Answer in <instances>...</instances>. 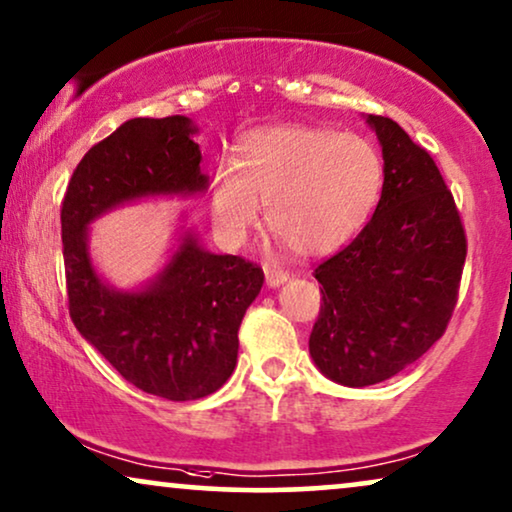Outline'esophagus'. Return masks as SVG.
I'll use <instances>...</instances> for the list:
<instances>
[{
	"label": "esophagus",
	"instance_id": "34e87169",
	"mask_svg": "<svg viewBox=\"0 0 512 512\" xmlns=\"http://www.w3.org/2000/svg\"><path fill=\"white\" fill-rule=\"evenodd\" d=\"M264 276H267V285H269V288H278V285L285 283V281H288V278H290L288 271L271 267V264H264Z\"/></svg>",
	"mask_w": 512,
	"mask_h": 512
}]
</instances>
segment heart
<instances>
[{
  "label": "heart",
  "instance_id": "1",
  "mask_svg": "<svg viewBox=\"0 0 512 512\" xmlns=\"http://www.w3.org/2000/svg\"><path fill=\"white\" fill-rule=\"evenodd\" d=\"M384 161L370 140L313 126H269L245 135L231 166L213 177L210 213L222 238L241 243L260 220L299 257L349 241L370 217Z\"/></svg>",
  "mask_w": 512,
  "mask_h": 512
}]
</instances>
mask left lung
<instances>
[{"instance_id":"1","label":"left lung","mask_w":512,"mask_h":512,"mask_svg":"<svg viewBox=\"0 0 512 512\" xmlns=\"http://www.w3.org/2000/svg\"><path fill=\"white\" fill-rule=\"evenodd\" d=\"M384 154L372 220L313 271V363L344 386L403 372L445 335L466 262V231L438 166L393 119L370 114Z\"/></svg>"}]
</instances>
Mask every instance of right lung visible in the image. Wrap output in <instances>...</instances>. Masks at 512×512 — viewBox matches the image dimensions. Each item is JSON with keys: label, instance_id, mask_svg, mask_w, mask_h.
<instances>
[{"label": "right lung", "instance_id": "right-lung-1", "mask_svg": "<svg viewBox=\"0 0 512 512\" xmlns=\"http://www.w3.org/2000/svg\"><path fill=\"white\" fill-rule=\"evenodd\" d=\"M187 117L131 119L84 154L67 185L60 224L70 318L81 337L140 391L199 400L231 377L238 327L264 271L238 255L203 250L192 231L166 269L138 292L109 288L88 257V224L142 196L208 187Z\"/></svg>", "mask_w": 512, "mask_h": 512}]
</instances>
